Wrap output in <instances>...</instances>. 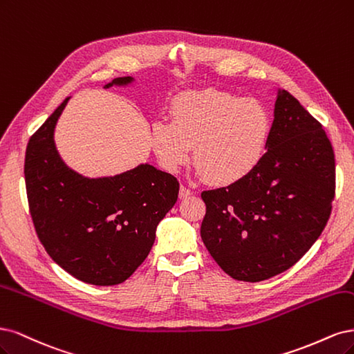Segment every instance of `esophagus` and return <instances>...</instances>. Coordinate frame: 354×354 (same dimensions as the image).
<instances>
[{
  "label": "esophagus",
  "mask_w": 354,
  "mask_h": 354,
  "mask_svg": "<svg viewBox=\"0 0 354 354\" xmlns=\"http://www.w3.org/2000/svg\"><path fill=\"white\" fill-rule=\"evenodd\" d=\"M192 191L191 189H188L187 187H184V185H180V188H179V198H188V197H191L192 196Z\"/></svg>",
  "instance_id": "1"
}]
</instances>
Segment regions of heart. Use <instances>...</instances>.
<instances>
[{"label":"heart","instance_id":"b5f03b06","mask_svg":"<svg viewBox=\"0 0 354 354\" xmlns=\"http://www.w3.org/2000/svg\"><path fill=\"white\" fill-rule=\"evenodd\" d=\"M169 113L170 120L150 128L153 153L166 172L185 166L192 147L197 176L218 188L241 184L263 162L272 132L263 102L210 88L176 95Z\"/></svg>","mask_w":354,"mask_h":354}]
</instances>
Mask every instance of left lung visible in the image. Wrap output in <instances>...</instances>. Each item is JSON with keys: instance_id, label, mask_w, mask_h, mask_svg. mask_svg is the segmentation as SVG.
Instances as JSON below:
<instances>
[{"instance_id": "obj_1", "label": "left lung", "mask_w": 354, "mask_h": 354, "mask_svg": "<svg viewBox=\"0 0 354 354\" xmlns=\"http://www.w3.org/2000/svg\"><path fill=\"white\" fill-rule=\"evenodd\" d=\"M334 194L335 158L322 124L277 89L263 162L241 184L201 192V239L234 279H269L297 263L321 236Z\"/></svg>"}]
</instances>
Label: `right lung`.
<instances>
[{"mask_svg": "<svg viewBox=\"0 0 354 354\" xmlns=\"http://www.w3.org/2000/svg\"><path fill=\"white\" fill-rule=\"evenodd\" d=\"M133 84L135 77L122 76L104 88ZM69 100L29 140L25 180L30 216L57 265L82 282L116 285L150 253L158 223L178 200L179 182L150 163L97 178L67 166L54 132Z\"/></svg>", "mask_w": 354, "mask_h": 354, "instance_id": "1", "label": "right lung"}]
</instances>
